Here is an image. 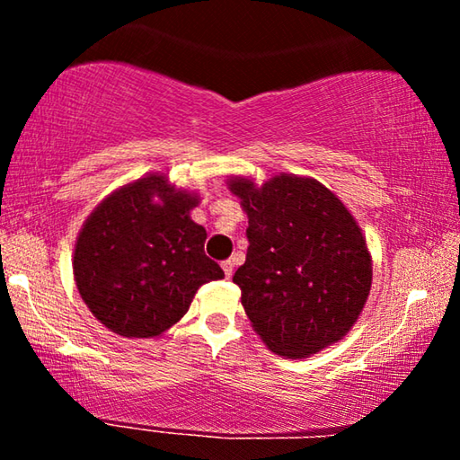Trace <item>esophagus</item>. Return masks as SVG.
<instances>
[{
  "label": "esophagus",
  "instance_id": "34e87169",
  "mask_svg": "<svg viewBox=\"0 0 460 460\" xmlns=\"http://www.w3.org/2000/svg\"><path fill=\"white\" fill-rule=\"evenodd\" d=\"M221 268H223V271H225V276H227V278L233 276V261H231V260L221 261Z\"/></svg>",
  "mask_w": 460,
  "mask_h": 460
}]
</instances>
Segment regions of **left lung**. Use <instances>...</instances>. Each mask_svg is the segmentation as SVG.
<instances>
[{"mask_svg":"<svg viewBox=\"0 0 460 460\" xmlns=\"http://www.w3.org/2000/svg\"><path fill=\"white\" fill-rule=\"evenodd\" d=\"M249 217L233 282L268 349L308 357L345 337L371 290V258L345 205L313 178L229 182Z\"/></svg>","mask_w":460,"mask_h":460,"instance_id":"1","label":"left lung"}]
</instances>
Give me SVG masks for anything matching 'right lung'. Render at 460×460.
Instances as JSON below:
<instances>
[{"label":"right lung","instance_id":"obj_1","mask_svg":"<svg viewBox=\"0 0 460 460\" xmlns=\"http://www.w3.org/2000/svg\"><path fill=\"white\" fill-rule=\"evenodd\" d=\"M197 202L154 174L113 192L83 225L76 288L109 331L158 337L186 314L202 284L225 276L205 255V227L189 217Z\"/></svg>","mask_w":460,"mask_h":460}]
</instances>
